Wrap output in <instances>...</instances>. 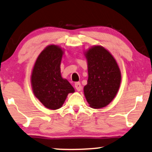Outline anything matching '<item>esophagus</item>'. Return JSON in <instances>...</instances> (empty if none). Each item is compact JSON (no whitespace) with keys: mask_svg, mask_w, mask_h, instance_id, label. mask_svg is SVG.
I'll list each match as a JSON object with an SVG mask.
<instances>
[{"mask_svg":"<svg viewBox=\"0 0 152 152\" xmlns=\"http://www.w3.org/2000/svg\"><path fill=\"white\" fill-rule=\"evenodd\" d=\"M75 88L77 91H80L82 90V85H81L80 82H76L75 84Z\"/></svg>","mask_w":152,"mask_h":152,"instance_id":"1","label":"esophagus"}]
</instances>
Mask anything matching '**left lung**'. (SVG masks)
<instances>
[{"instance_id":"1","label":"left lung","mask_w":152,"mask_h":152,"mask_svg":"<svg viewBox=\"0 0 152 152\" xmlns=\"http://www.w3.org/2000/svg\"><path fill=\"white\" fill-rule=\"evenodd\" d=\"M88 78L84 93L93 109L105 107L114 99L121 82V72L111 53L101 45L85 52Z\"/></svg>"}]
</instances>
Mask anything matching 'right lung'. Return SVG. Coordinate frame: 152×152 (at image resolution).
Instances as JSON below:
<instances>
[{
    "mask_svg": "<svg viewBox=\"0 0 152 152\" xmlns=\"http://www.w3.org/2000/svg\"><path fill=\"white\" fill-rule=\"evenodd\" d=\"M64 53L58 45H48L37 57L31 75L35 97L51 110L61 108L68 93L75 92L69 82L61 75L60 65Z\"/></svg>",
    "mask_w": 152,
    "mask_h": 152,
    "instance_id": "right-lung-1",
    "label": "right lung"
}]
</instances>
